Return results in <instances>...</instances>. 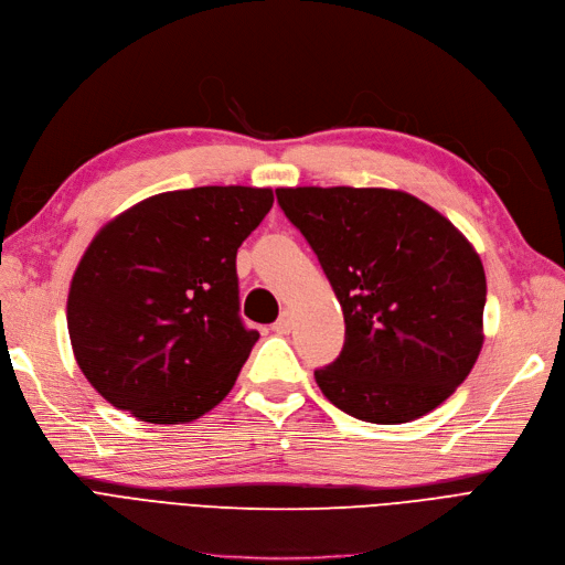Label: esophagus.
<instances>
[{
  "mask_svg": "<svg viewBox=\"0 0 565 565\" xmlns=\"http://www.w3.org/2000/svg\"><path fill=\"white\" fill-rule=\"evenodd\" d=\"M274 332H276V334H280V337H285V334H289V332H291V320H289V313H282V316L274 322Z\"/></svg>",
  "mask_w": 565,
  "mask_h": 565,
  "instance_id": "esophagus-1",
  "label": "esophagus"
}]
</instances>
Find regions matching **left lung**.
<instances>
[{"mask_svg":"<svg viewBox=\"0 0 565 565\" xmlns=\"http://www.w3.org/2000/svg\"><path fill=\"white\" fill-rule=\"evenodd\" d=\"M343 308L341 355L316 381L348 416L397 425L468 379L483 343L486 276L470 241L395 189H276Z\"/></svg>","mask_w":565,"mask_h":565,"instance_id":"obj_1","label":"left lung"}]
</instances>
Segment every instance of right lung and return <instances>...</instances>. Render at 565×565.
Masks as SVG:
<instances>
[{
	"label": "right lung",
	"mask_w": 565,
	"mask_h": 565,
	"mask_svg": "<svg viewBox=\"0 0 565 565\" xmlns=\"http://www.w3.org/2000/svg\"><path fill=\"white\" fill-rule=\"evenodd\" d=\"M274 191L157 193L105 224L74 270L76 364L111 406L157 425L196 420L238 379L257 329L241 320L236 255Z\"/></svg>",
	"instance_id": "right-lung-1"
}]
</instances>
